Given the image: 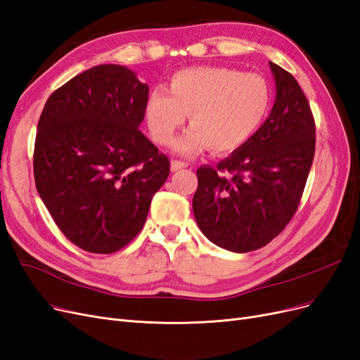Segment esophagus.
<instances>
[{"label": "esophagus", "instance_id": "esophagus-1", "mask_svg": "<svg viewBox=\"0 0 360 360\" xmlns=\"http://www.w3.org/2000/svg\"><path fill=\"white\" fill-rule=\"evenodd\" d=\"M188 163L186 162H181V160H171V171H179L186 168Z\"/></svg>", "mask_w": 360, "mask_h": 360}]
</instances>
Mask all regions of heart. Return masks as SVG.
Returning <instances> with one entry per match:
<instances>
[{"label":"heart","mask_w":360,"mask_h":360,"mask_svg":"<svg viewBox=\"0 0 360 360\" xmlns=\"http://www.w3.org/2000/svg\"><path fill=\"white\" fill-rule=\"evenodd\" d=\"M270 90L258 73L228 68H189L174 73L168 93L151 91L146 102V122L158 144L176 139L186 115L192 126L176 150L195 156L210 147L214 155H230L246 146L267 117Z\"/></svg>","instance_id":"1"}]
</instances>
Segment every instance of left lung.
I'll return each instance as SVG.
<instances>
[{"instance_id":"8db88e82","label":"left lung","mask_w":360,"mask_h":360,"mask_svg":"<svg viewBox=\"0 0 360 360\" xmlns=\"http://www.w3.org/2000/svg\"><path fill=\"white\" fill-rule=\"evenodd\" d=\"M275 103L258 132L213 168L197 169L192 209L209 240L243 254L266 246L296 213L315 151V123L300 85L269 63Z\"/></svg>"}]
</instances>
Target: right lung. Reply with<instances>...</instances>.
Wrapping results in <instances>:
<instances>
[{"instance_id":"obj_1","label":"right lung","mask_w":360,"mask_h":360,"mask_svg":"<svg viewBox=\"0 0 360 360\" xmlns=\"http://www.w3.org/2000/svg\"><path fill=\"white\" fill-rule=\"evenodd\" d=\"M148 85L118 64H101L53 91L34 144L41 201L72 243L112 254L144 226L169 159L139 130Z\"/></svg>"}]
</instances>
